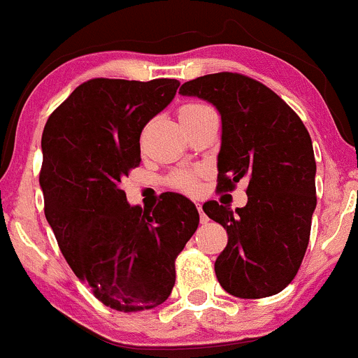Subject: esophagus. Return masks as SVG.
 <instances>
[{"label":"esophagus","mask_w":358,"mask_h":358,"mask_svg":"<svg viewBox=\"0 0 358 358\" xmlns=\"http://www.w3.org/2000/svg\"><path fill=\"white\" fill-rule=\"evenodd\" d=\"M196 208H198V212H200V222H201V224H205V222L208 221V217L203 214V208H201L200 203H196Z\"/></svg>","instance_id":"esophagus-1"}]
</instances>
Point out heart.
<instances>
[{
  "label": "heart",
  "mask_w": 358,
  "mask_h": 358,
  "mask_svg": "<svg viewBox=\"0 0 358 358\" xmlns=\"http://www.w3.org/2000/svg\"><path fill=\"white\" fill-rule=\"evenodd\" d=\"M201 109H207V106L203 104H184L182 108L179 109V116L189 115V113L201 111ZM171 186L176 187L179 191H186V193H193L196 189V178H194L193 172H178L176 176H172Z\"/></svg>",
  "instance_id": "1"
}]
</instances>
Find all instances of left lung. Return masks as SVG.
<instances>
[{
  "instance_id": "1",
  "label": "left lung",
  "mask_w": 358,
  "mask_h": 358,
  "mask_svg": "<svg viewBox=\"0 0 358 358\" xmlns=\"http://www.w3.org/2000/svg\"><path fill=\"white\" fill-rule=\"evenodd\" d=\"M179 94L203 99L221 115L219 189L249 182L245 207L203 203L205 214L228 233L215 277L236 298L278 294L298 273L317 207L310 134L273 90L243 74H205L186 81Z\"/></svg>"
}]
</instances>
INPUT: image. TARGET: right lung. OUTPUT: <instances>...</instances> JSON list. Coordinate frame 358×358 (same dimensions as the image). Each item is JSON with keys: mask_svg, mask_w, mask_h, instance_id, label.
Listing matches in <instances>:
<instances>
[{"mask_svg": "<svg viewBox=\"0 0 358 358\" xmlns=\"http://www.w3.org/2000/svg\"><path fill=\"white\" fill-rule=\"evenodd\" d=\"M179 81L95 78L55 109L41 137L45 215L67 264L118 311L158 306L176 284V257L196 231L191 200L164 193L151 210L130 205L122 179L141 164V132Z\"/></svg>", "mask_w": 358, "mask_h": 358, "instance_id": "1", "label": "right lung"}]
</instances>
